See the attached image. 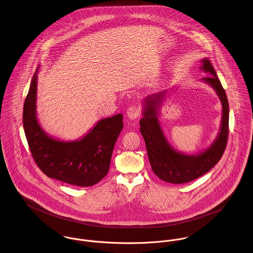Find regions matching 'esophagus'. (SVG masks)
Masks as SVG:
<instances>
[{
    "label": "esophagus",
    "instance_id": "34e87169",
    "mask_svg": "<svg viewBox=\"0 0 253 253\" xmlns=\"http://www.w3.org/2000/svg\"><path fill=\"white\" fill-rule=\"evenodd\" d=\"M126 116L130 120H135L140 116V109L138 108L137 106H131L127 109Z\"/></svg>",
    "mask_w": 253,
    "mask_h": 253
}]
</instances>
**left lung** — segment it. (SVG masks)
<instances>
[{"label":"left lung","mask_w":253,"mask_h":253,"mask_svg":"<svg viewBox=\"0 0 253 253\" xmlns=\"http://www.w3.org/2000/svg\"><path fill=\"white\" fill-rule=\"evenodd\" d=\"M201 70L210 76L202 78V82L211 86L216 92L222 105L219 131L215 139L203 151L188 155L174 149L169 142L162 128L159 118L169 90L148 95L142 101L140 131L143 136L148 158L154 173L162 180L182 184L194 180L210 171L221 159L229 133V103L226 92L209 58L201 60ZM171 89V88H170Z\"/></svg>","instance_id":"obj_1"}]
</instances>
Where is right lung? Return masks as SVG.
I'll return each mask as SVG.
<instances>
[{"label": "right lung", "mask_w": 253, "mask_h": 253, "mask_svg": "<svg viewBox=\"0 0 253 253\" xmlns=\"http://www.w3.org/2000/svg\"><path fill=\"white\" fill-rule=\"evenodd\" d=\"M38 73L34 74L23 107V127L32 156L49 178L80 187L92 186L108 173L115 143L124 127L123 115L99 120L76 140H61L41 126L37 116Z\"/></svg>", "instance_id": "right-lung-1"}]
</instances>
